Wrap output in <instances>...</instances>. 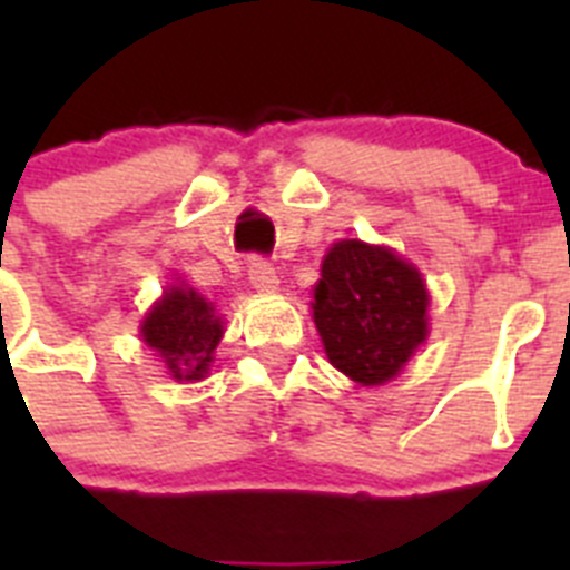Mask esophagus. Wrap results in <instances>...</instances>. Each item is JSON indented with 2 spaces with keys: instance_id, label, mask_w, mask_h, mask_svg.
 Segmentation results:
<instances>
[{
  "instance_id": "esophagus-1",
  "label": "esophagus",
  "mask_w": 570,
  "mask_h": 570,
  "mask_svg": "<svg viewBox=\"0 0 570 570\" xmlns=\"http://www.w3.org/2000/svg\"><path fill=\"white\" fill-rule=\"evenodd\" d=\"M248 279L256 291H274L276 288V271L265 256H250L248 262Z\"/></svg>"
}]
</instances>
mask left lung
<instances>
[{
	"label": "left lung",
	"instance_id": "1",
	"mask_svg": "<svg viewBox=\"0 0 570 570\" xmlns=\"http://www.w3.org/2000/svg\"><path fill=\"white\" fill-rule=\"evenodd\" d=\"M314 322L331 365L362 385H382L425 340V282L394 250L342 239L322 259Z\"/></svg>",
	"mask_w": 570,
	"mask_h": 570
}]
</instances>
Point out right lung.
<instances>
[{"instance_id":"right-lung-1","label":"right lung","mask_w":570,"mask_h":570,"mask_svg":"<svg viewBox=\"0 0 570 570\" xmlns=\"http://www.w3.org/2000/svg\"><path fill=\"white\" fill-rule=\"evenodd\" d=\"M223 322L196 291L170 288L142 322V340L163 356L174 380H203L223 336Z\"/></svg>"}]
</instances>
